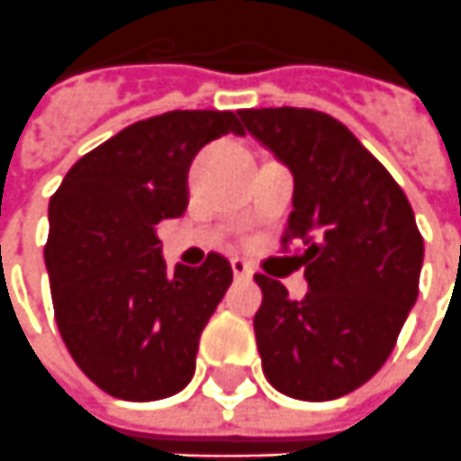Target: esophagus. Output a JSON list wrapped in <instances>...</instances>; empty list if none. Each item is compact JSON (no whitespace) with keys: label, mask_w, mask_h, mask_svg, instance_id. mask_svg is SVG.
Listing matches in <instances>:
<instances>
[{"label":"esophagus","mask_w":461,"mask_h":461,"mask_svg":"<svg viewBox=\"0 0 461 461\" xmlns=\"http://www.w3.org/2000/svg\"><path fill=\"white\" fill-rule=\"evenodd\" d=\"M230 268H233V276H236V278H249L250 276V266L243 261V258H233V261H230Z\"/></svg>","instance_id":"1"}]
</instances>
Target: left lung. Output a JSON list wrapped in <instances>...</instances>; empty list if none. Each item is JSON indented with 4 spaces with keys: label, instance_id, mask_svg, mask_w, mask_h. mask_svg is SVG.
<instances>
[{
    "label": "left lung",
    "instance_id": "left-lung-1",
    "mask_svg": "<svg viewBox=\"0 0 461 461\" xmlns=\"http://www.w3.org/2000/svg\"><path fill=\"white\" fill-rule=\"evenodd\" d=\"M294 173L284 249L303 243L309 294L258 273L256 344L273 389L329 402L382 369L419 294L424 240L404 190L336 117L306 107L240 110Z\"/></svg>",
    "mask_w": 461,
    "mask_h": 461
}]
</instances>
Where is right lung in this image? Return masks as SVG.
<instances>
[{
	"mask_svg": "<svg viewBox=\"0 0 461 461\" xmlns=\"http://www.w3.org/2000/svg\"><path fill=\"white\" fill-rule=\"evenodd\" d=\"M243 135L236 113L173 110L140 120L79 158L50 200L57 329L85 376L125 402L185 389L200 333L233 281L221 253L167 271L155 228L183 215L195 152Z\"/></svg>",
	"mask_w": 461,
	"mask_h": 461,
	"instance_id": "add662e5",
	"label": "right lung"
}]
</instances>
